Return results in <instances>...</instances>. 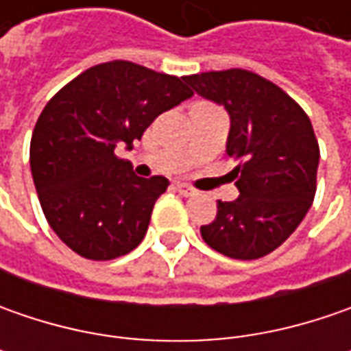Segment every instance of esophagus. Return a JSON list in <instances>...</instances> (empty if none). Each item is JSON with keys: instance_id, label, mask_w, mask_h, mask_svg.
Masks as SVG:
<instances>
[{"instance_id": "1", "label": "esophagus", "mask_w": 351, "mask_h": 351, "mask_svg": "<svg viewBox=\"0 0 351 351\" xmlns=\"http://www.w3.org/2000/svg\"><path fill=\"white\" fill-rule=\"evenodd\" d=\"M176 191L183 197L195 195V189H193V187H189L187 183H176Z\"/></svg>"}]
</instances>
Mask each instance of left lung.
Masks as SVG:
<instances>
[{"label":"left lung","instance_id":"obj_1","mask_svg":"<svg viewBox=\"0 0 351 351\" xmlns=\"http://www.w3.org/2000/svg\"><path fill=\"white\" fill-rule=\"evenodd\" d=\"M183 80L226 109V152L238 162L232 171L240 197L219 201L201 236L228 258L258 260L281 246L313 205L320 152L311 119L283 89L248 70Z\"/></svg>","mask_w":351,"mask_h":351}]
</instances>
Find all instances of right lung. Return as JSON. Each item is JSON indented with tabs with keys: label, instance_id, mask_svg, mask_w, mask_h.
Listing matches in <instances>:
<instances>
[{
	"label": "right lung",
	"instance_id": "add662e5",
	"mask_svg": "<svg viewBox=\"0 0 351 351\" xmlns=\"http://www.w3.org/2000/svg\"><path fill=\"white\" fill-rule=\"evenodd\" d=\"M191 95L176 75L115 60L86 70L47 103L31 138V173L68 248L105 262L141 244L169 182L138 178L115 150H130L156 117Z\"/></svg>",
	"mask_w": 351,
	"mask_h": 351
}]
</instances>
